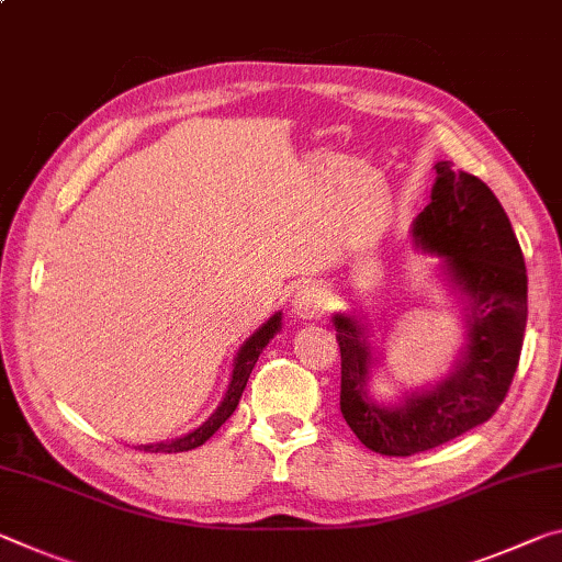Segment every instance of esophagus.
I'll use <instances>...</instances> for the list:
<instances>
[{"label":"esophagus","mask_w":562,"mask_h":562,"mask_svg":"<svg viewBox=\"0 0 562 562\" xmlns=\"http://www.w3.org/2000/svg\"><path fill=\"white\" fill-rule=\"evenodd\" d=\"M327 310V292L319 282L307 280L292 292V313L300 319H319Z\"/></svg>","instance_id":"1"}]
</instances>
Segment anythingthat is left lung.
Segmentation results:
<instances>
[{
    "mask_svg": "<svg viewBox=\"0 0 562 562\" xmlns=\"http://www.w3.org/2000/svg\"><path fill=\"white\" fill-rule=\"evenodd\" d=\"M432 200L413 222V245L438 257L435 274L460 305L462 345L452 368L393 403L372 393L385 352L368 317L333 315L342 355L340 409L364 448L415 456L487 423L510 390L528 323L525 260L493 190L475 175L435 162Z\"/></svg>",
    "mask_w": 562,
    "mask_h": 562,
    "instance_id": "obj_1",
    "label": "left lung"
}]
</instances>
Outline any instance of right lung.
<instances>
[{"label": "right lung", "mask_w": 562, "mask_h": 562, "mask_svg": "<svg viewBox=\"0 0 562 562\" xmlns=\"http://www.w3.org/2000/svg\"><path fill=\"white\" fill-rule=\"evenodd\" d=\"M280 329H282V310H278V313H274L270 319H265V323L257 327L243 345H239V350L233 360V375H229L225 395H222L220 405L215 407V413H212L207 420L194 427V430L180 435V438L145 442V445H135V448L145 450V452H187V450H194V448H200V445L207 442L212 435H215L220 427L225 425L227 417L237 409L239 397H243L245 385L249 380V372H252L255 362H257V358H260V352L265 350L267 342H270L272 337L280 333Z\"/></svg>", "instance_id": "obj_1"}]
</instances>
